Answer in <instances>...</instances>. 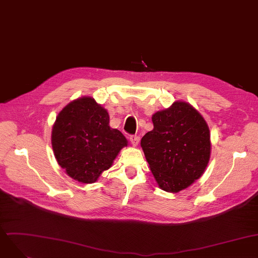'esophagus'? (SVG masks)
I'll return each mask as SVG.
<instances>
[{
  "mask_svg": "<svg viewBox=\"0 0 258 258\" xmlns=\"http://www.w3.org/2000/svg\"><path fill=\"white\" fill-rule=\"evenodd\" d=\"M130 142H131V144L134 146V147H137L138 145H139V143H140V137H138V136H131L130 137Z\"/></svg>",
  "mask_w": 258,
  "mask_h": 258,
  "instance_id": "34e87169",
  "label": "esophagus"
}]
</instances>
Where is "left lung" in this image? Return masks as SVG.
Masks as SVG:
<instances>
[{
  "label": "left lung",
  "instance_id": "left-lung-1",
  "mask_svg": "<svg viewBox=\"0 0 258 258\" xmlns=\"http://www.w3.org/2000/svg\"><path fill=\"white\" fill-rule=\"evenodd\" d=\"M153 130L141 146L161 189L176 193L199 179L209 163L210 130L198 110L174 102L152 115Z\"/></svg>",
  "mask_w": 258,
  "mask_h": 258
}]
</instances>
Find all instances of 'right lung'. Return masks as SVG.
Returning a JSON list of instances; mask_svg holds the SVG:
<instances>
[{"label": "right lung", "instance_id": "1", "mask_svg": "<svg viewBox=\"0 0 258 258\" xmlns=\"http://www.w3.org/2000/svg\"><path fill=\"white\" fill-rule=\"evenodd\" d=\"M51 144L58 165L70 177L92 183L111 167L128 142L120 131L109 126L107 110L92 97L84 96L58 113Z\"/></svg>", "mask_w": 258, "mask_h": 258}]
</instances>
